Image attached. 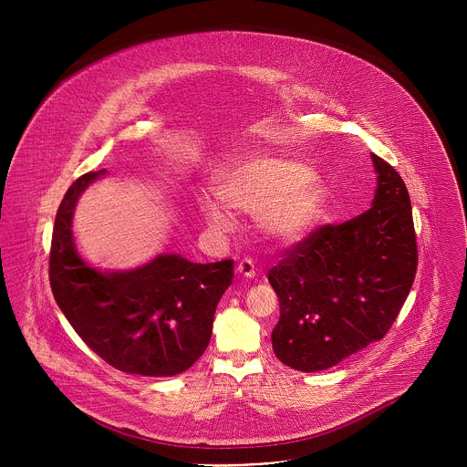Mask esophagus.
I'll return each instance as SVG.
<instances>
[{
	"instance_id": "esophagus-1",
	"label": "esophagus",
	"mask_w": 467,
	"mask_h": 467,
	"mask_svg": "<svg viewBox=\"0 0 467 467\" xmlns=\"http://www.w3.org/2000/svg\"><path fill=\"white\" fill-rule=\"evenodd\" d=\"M236 272H238L240 275H244L245 279L254 277V262H253L251 258H242V260L238 262V265H236Z\"/></svg>"
}]
</instances>
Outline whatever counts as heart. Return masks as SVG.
Here are the masks:
<instances>
[{"label":"heart","mask_w":467,"mask_h":467,"mask_svg":"<svg viewBox=\"0 0 467 467\" xmlns=\"http://www.w3.org/2000/svg\"><path fill=\"white\" fill-rule=\"evenodd\" d=\"M218 195L229 211L256 214L260 233L277 244L301 240L321 220L328 197L327 186L306 164L272 155L227 170L218 182ZM202 211L213 229H233V216L222 205L203 202Z\"/></svg>","instance_id":"1"}]
</instances>
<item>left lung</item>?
<instances>
[{
  "mask_svg": "<svg viewBox=\"0 0 467 467\" xmlns=\"http://www.w3.org/2000/svg\"><path fill=\"white\" fill-rule=\"evenodd\" d=\"M371 209L340 225L325 223L288 247L274 265L281 317L275 357L297 371H321L384 338L418 270L410 195L386 161L373 155Z\"/></svg>",
  "mask_w": 467,
  "mask_h": 467,
  "instance_id": "8db88e82",
  "label": "left lung"
}]
</instances>
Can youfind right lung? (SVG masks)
Here are the masks:
<instances>
[{
	"mask_svg": "<svg viewBox=\"0 0 467 467\" xmlns=\"http://www.w3.org/2000/svg\"><path fill=\"white\" fill-rule=\"evenodd\" d=\"M101 173L81 175L57 211L49 251L53 297L81 340L112 368L146 377L182 373L211 342L234 262L193 264L159 254L132 272L90 268L76 249L72 218L78 197Z\"/></svg>",
	"mask_w": 467,
	"mask_h": 467,
	"instance_id": "1",
	"label": "right lung"
}]
</instances>
